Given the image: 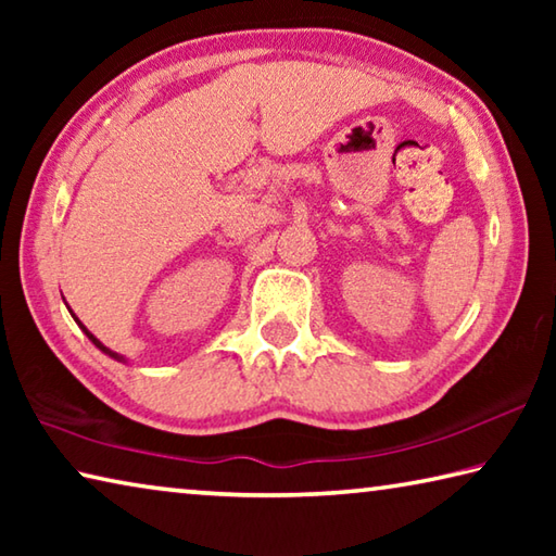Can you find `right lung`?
<instances>
[{
	"mask_svg": "<svg viewBox=\"0 0 556 556\" xmlns=\"http://www.w3.org/2000/svg\"><path fill=\"white\" fill-rule=\"evenodd\" d=\"M73 318H75V316H73ZM75 321H78V318H75ZM78 326H80V328H83V331H86V336H88V338H90V341H92V343H96V345H98V348H100V351H102V353H108V355H112V357H115V361H125V357H119V355H117V353H112V351H110V348H105V345H102V343H100V341H98V338H96V336H92V333H90V331H88V328H86V326H83V324H80V321H78Z\"/></svg>",
	"mask_w": 556,
	"mask_h": 556,
	"instance_id": "add662e5",
	"label": "right lung"
}]
</instances>
